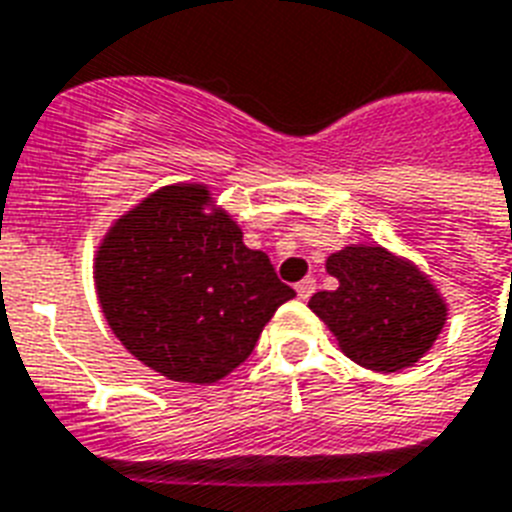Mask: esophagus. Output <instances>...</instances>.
I'll list each match as a JSON object with an SVG mask.
<instances>
[{
	"label": "esophagus",
	"instance_id": "1",
	"mask_svg": "<svg viewBox=\"0 0 512 512\" xmlns=\"http://www.w3.org/2000/svg\"><path fill=\"white\" fill-rule=\"evenodd\" d=\"M295 289H297V297H300V300H308V297L316 292V279H311V276H308V279L297 281Z\"/></svg>",
	"mask_w": 512,
	"mask_h": 512
}]
</instances>
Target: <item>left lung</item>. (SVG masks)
Masks as SVG:
<instances>
[{
  "label": "left lung",
  "mask_w": 512,
  "mask_h": 512,
  "mask_svg": "<svg viewBox=\"0 0 512 512\" xmlns=\"http://www.w3.org/2000/svg\"><path fill=\"white\" fill-rule=\"evenodd\" d=\"M327 271L340 287L316 292L308 305L345 356L366 369L412 366L444 329L446 305L433 284L382 247H345L329 257Z\"/></svg>",
  "instance_id": "left-lung-1"
}]
</instances>
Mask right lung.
Masks as SVG:
<instances>
[{
    "mask_svg": "<svg viewBox=\"0 0 512 512\" xmlns=\"http://www.w3.org/2000/svg\"><path fill=\"white\" fill-rule=\"evenodd\" d=\"M201 185H167L108 231L95 287L114 335L175 382H215L255 350L295 289L265 252L244 247L239 225L204 212Z\"/></svg>",
    "mask_w": 512,
    "mask_h": 512,
    "instance_id": "1",
    "label": "right lung"
}]
</instances>
